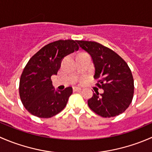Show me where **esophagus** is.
<instances>
[{"mask_svg":"<svg viewBox=\"0 0 152 152\" xmlns=\"http://www.w3.org/2000/svg\"><path fill=\"white\" fill-rule=\"evenodd\" d=\"M73 92L81 91V90H82V88H80V87H73Z\"/></svg>","mask_w":152,"mask_h":152,"instance_id":"obj_1","label":"esophagus"}]
</instances>
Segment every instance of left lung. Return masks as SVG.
<instances>
[{
    "label": "left lung",
    "instance_id": "1",
    "mask_svg": "<svg viewBox=\"0 0 152 152\" xmlns=\"http://www.w3.org/2000/svg\"><path fill=\"white\" fill-rule=\"evenodd\" d=\"M83 50L90 54L95 66L94 79L97 87L104 90L93 93L88 99L89 107L104 118L115 117L129 107L134 95V79L126 62L109 48L96 42L77 40Z\"/></svg>",
    "mask_w": 152,
    "mask_h": 152
}]
</instances>
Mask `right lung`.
<instances>
[{"mask_svg": "<svg viewBox=\"0 0 152 152\" xmlns=\"http://www.w3.org/2000/svg\"><path fill=\"white\" fill-rule=\"evenodd\" d=\"M79 48L76 40L60 39L42 47L29 59L20 79L19 94L31 114L48 118L65 108L73 89L68 87L56 91L51 76L57 74L62 59Z\"/></svg>", "mask_w": 152, "mask_h": 152, "instance_id": "obj_1", "label": "right lung"}]
</instances>
